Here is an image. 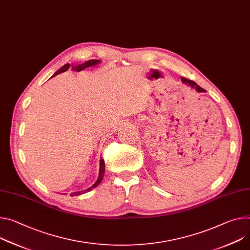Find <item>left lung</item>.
<instances>
[{"mask_svg": "<svg viewBox=\"0 0 250 250\" xmlns=\"http://www.w3.org/2000/svg\"><path fill=\"white\" fill-rule=\"evenodd\" d=\"M181 81H183L185 83H187V84H189L191 87H195V89L197 90V92H204V89L202 88V87H200L199 85H197V83H194L193 81H190V80H188V79H186V78H181Z\"/></svg>", "mask_w": 250, "mask_h": 250, "instance_id": "1", "label": "left lung"}]
</instances>
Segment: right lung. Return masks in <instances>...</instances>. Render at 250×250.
<instances>
[{
	"label": "right lung",
	"mask_w": 250,
	"mask_h": 250,
	"mask_svg": "<svg viewBox=\"0 0 250 250\" xmlns=\"http://www.w3.org/2000/svg\"><path fill=\"white\" fill-rule=\"evenodd\" d=\"M100 62V61L99 60H89V61H87V62H83V63H82V64H79V65H77V66H72V64L71 63H65L63 66H62L61 69L54 75V76H56V75H59V74H61V73H63V72H66L67 70L70 69V67L72 66L73 67V70H75V71H77V72H81V71H83V70H84V69H86V67H88V66H92V65H95V64H97V63H99ZM53 76V77H54ZM104 161L103 160H101V162H100V174H99V178H98V180L96 181V184L94 185V186H92L90 188H88L87 189H84L83 191H78V192H73V193H71L70 195H72V196H77V195H80V194H83V193H85V192H87V191H89V190H92L93 188H97L100 184H101V181L103 180V177H104Z\"/></svg>",
	"instance_id": "add662e5"
}]
</instances>
